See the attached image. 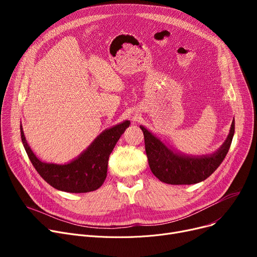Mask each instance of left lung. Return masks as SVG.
<instances>
[{"label": "left lung", "mask_w": 257, "mask_h": 257, "mask_svg": "<svg viewBox=\"0 0 257 257\" xmlns=\"http://www.w3.org/2000/svg\"><path fill=\"white\" fill-rule=\"evenodd\" d=\"M141 129L144 132L148 163L155 176L168 184H195L208 178L222 164L232 142L234 119L220 149L213 154L203 156L174 152L144 126H141Z\"/></svg>", "instance_id": "1"}]
</instances>
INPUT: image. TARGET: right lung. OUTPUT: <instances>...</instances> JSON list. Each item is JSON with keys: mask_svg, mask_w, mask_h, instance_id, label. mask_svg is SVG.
<instances>
[{"mask_svg": "<svg viewBox=\"0 0 257 257\" xmlns=\"http://www.w3.org/2000/svg\"><path fill=\"white\" fill-rule=\"evenodd\" d=\"M130 121L115 125L103 131L87 149L66 165L47 164L39 160L31 150L24 136L21 137L25 150L35 170L51 186L66 193H88L96 191L107 176L108 158Z\"/></svg>", "mask_w": 257, "mask_h": 257, "instance_id": "right-lung-1", "label": "right lung"}]
</instances>
